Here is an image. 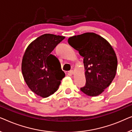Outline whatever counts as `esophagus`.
<instances>
[{
  "label": "esophagus",
  "instance_id": "34e87169",
  "mask_svg": "<svg viewBox=\"0 0 132 132\" xmlns=\"http://www.w3.org/2000/svg\"><path fill=\"white\" fill-rule=\"evenodd\" d=\"M73 73H74L73 70H70V71H69V73L70 74V75H73Z\"/></svg>",
  "mask_w": 132,
  "mask_h": 132
}]
</instances>
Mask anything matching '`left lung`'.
Segmentation results:
<instances>
[{"label": "left lung", "mask_w": 132, "mask_h": 132, "mask_svg": "<svg viewBox=\"0 0 132 132\" xmlns=\"http://www.w3.org/2000/svg\"><path fill=\"white\" fill-rule=\"evenodd\" d=\"M68 43L84 57L86 83L80 90L92 97L101 94L116 75L117 58L112 46L94 33L70 37Z\"/></svg>", "instance_id": "left-lung-1"}]
</instances>
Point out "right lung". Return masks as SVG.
<instances>
[{"label": "right lung", "mask_w": 132, "mask_h": 132, "mask_svg": "<svg viewBox=\"0 0 132 132\" xmlns=\"http://www.w3.org/2000/svg\"><path fill=\"white\" fill-rule=\"evenodd\" d=\"M65 37L42 35L29 44L24 54L21 70L29 88L42 97H47L58 90L65 77L60 61L51 54L55 47Z\"/></svg>", "instance_id": "obj_1"}]
</instances>
